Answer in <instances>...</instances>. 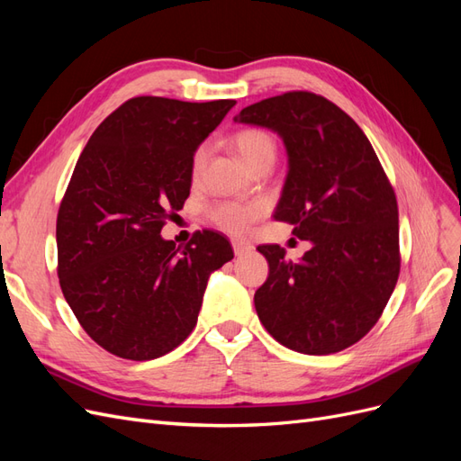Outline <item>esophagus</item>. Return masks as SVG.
<instances>
[{
	"label": "esophagus",
	"mask_w": 461,
	"mask_h": 461,
	"mask_svg": "<svg viewBox=\"0 0 461 461\" xmlns=\"http://www.w3.org/2000/svg\"><path fill=\"white\" fill-rule=\"evenodd\" d=\"M232 249H234L236 256H244L248 252H252L254 246L248 244V242H242V240H232Z\"/></svg>",
	"instance_id": "1"
}]
</instances>
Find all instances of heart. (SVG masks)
Segmentation results:
<instances>
[{
    "instance_id": "1",
    "label": "heart",
    "mask_w": 461,
    "mask_h": 461,
    "mask_svg": "<svg viewBox=\"0 0 461 461\" xmlns=\"http://www.w3.org/2000/svg\"><path fill=\"white\" fill-rule=\"evenodd\" d=\"M232 144L239 149L244 161L252 167L254 171L261 169L265 165H271L276 159V140L275 136L259 127H248L232 136ZM207 159V146L202 144L192 153L190 161V176L198 180L202 176L203 165ZM207 219L221 230L232 236H244L252 222H256L263 215V205L259 202H234V200H219L207 207Z\"/></svg>"
}]
</instances>
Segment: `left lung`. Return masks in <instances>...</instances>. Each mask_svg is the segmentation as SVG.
I'll use <instances>...</instances> for the list:
<instances>
[{"instance_id":"left-lung-1","label":"left lung","mask_w":461,"mask_h":461,"mask_svg":"<svg viewBox=\"0 0 461 461\" xmlns=\"http://www.w3.org/2000/svg\"><path fill=\"white\" fill-rule=\"evenodd\" d=\"M236 121L281 134L288 176L273 217L313 244L298 263L281 246H258L269 263L254 296L258 317L290 350L337 354L375 327L398 283L394 188L364 131L323 95L267 97Z\"/></svg>"}]
</instances>
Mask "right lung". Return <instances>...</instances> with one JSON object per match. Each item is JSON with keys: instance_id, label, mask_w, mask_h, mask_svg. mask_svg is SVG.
<instances>
[{"instance_id": "add662e5", "label": "right lung", "mask_w": 461, "mask_h": 461, "mask_svg": "<svg viewBox=\"0 0 461 461\" xmlns=\"http://www.w3.org/2000/svg\"><path fill=\"white\" fill-rule=\"evenodd\" d=\"M234 100L138 95L82 149L58 213V275L80 327L117 357L156 359L198 323L207 278L234 258L198 230L176 248L161 229L190 194V161Z\"/></svg>"}]
</instances>
